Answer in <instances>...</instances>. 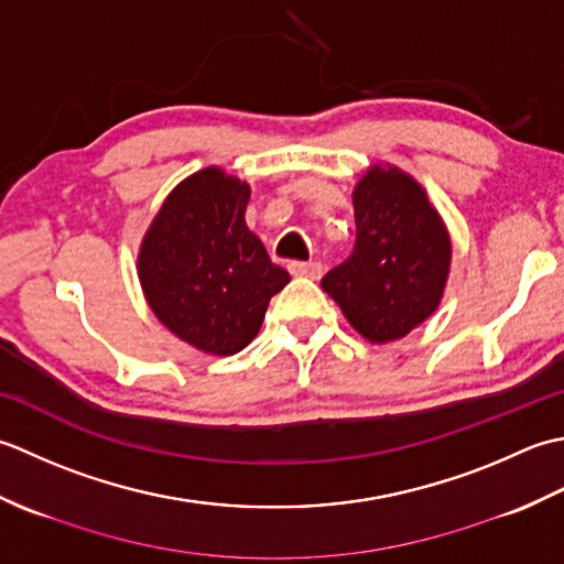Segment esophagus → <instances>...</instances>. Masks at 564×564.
Returning a JSON list of instances; mask_svg holds the SVG:
<instances>
[{
  "label": "esophagus",
  "instance_id": "esophagus-1",
  "mask_svg": "<svg viewBox=\"0 0 564 564\" xmlns=\"http://www.w3.org/2000/svg\"><path fill=\"white\" fill-rule=\"evenodd\" d=\"M290 272L294 274V278H312V280H318L321 272H324V268H321V262L292 260V262H290Z\"/></svg>",
  "mask_w": 564,
  "mask_h": 564
}]
</instances>
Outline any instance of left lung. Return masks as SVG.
<instances>
[{"mask_svg": "<svg viewBox=\"0 0 564 564\" xmlns=\"http://www.w3.org/2000/svg\"><path fill=\"white\" fill-rule=\"evenodd\" d=\"M352 206V252L321 286L362 338H404L441 304L451 236L423 187L394 165L367 170Z\"/></svg>", "mask_w": 564, "mask_h": 564, "instance_id": "left-lung-1", "label": "left lung"}]
</instances>
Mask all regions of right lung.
Masks as SVG:
<instances>
[{"label": "right lung", "instance_id": "1", "mask_svg": "<svg viewBox=\"0 0 564 564\" xmlns=\"http://www.w3.org/2000/svg\"><path fill=\"white\" fill-rule=\"evenodd\" d=\"M248 199L246 182L224 170L194 172L167 194L138 252L153 314L209 355L243 350L290 282L248 228Z\"/></svg>", "mask_w": 564, "mask_h": 564}]
</instances>
